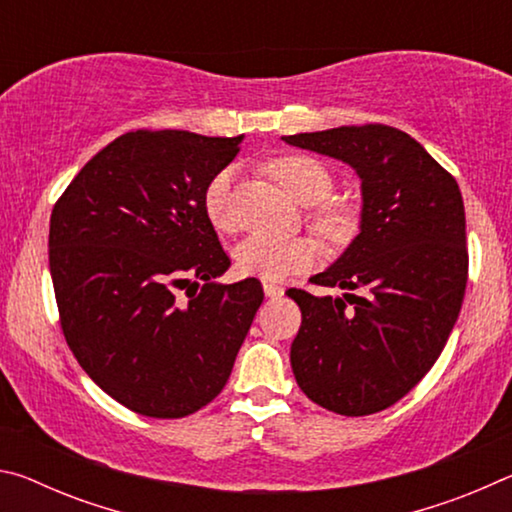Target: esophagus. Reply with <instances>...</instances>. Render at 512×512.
<instances>
[{
  "label": "esophagus",
  "mask_w": 512,
  "mask_h": 512,
  "mask_svg": "<svg viewBox=\"0 0 512 512\" xmlns=\"http://www.w3.org/2000/svg\"><path fill=\"white\" fill-rule=\"evenodd\" d=\"M264 293L268 298H282L284 296V289L277 287V284L271 282H264Z\"/></svg>",
  "instance_id": "1"
}]
</instances>
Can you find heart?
<instances>
[{
  "instance_id": "b5f03b06",
  "label": "heart",
  "mask_w": 512,
  "mask_h": 512,
  "mask_svg": "<svg viewBox=\"0 0 512 512\" xmlns=\"http://www.w3.org/2000/svg\"><path fill=\"white\" fill-rule=\"evenodd\" d=\"M266 173L291 198L302 205H316L332 194L334 178L323 162L311 155H284L266 164ZM230 185L232 169L214 173L203 192V210L212 228L221 232L235 230V219L230 212ZM316 228L332 241H345L357 228V214L343 203H325L314 214ZM320 257V244L314 237L271 239L248 237L235 248L237 271L262 277L268 282L287 280L291 275L305 273Z\"/></svg>"
}]
</instances>
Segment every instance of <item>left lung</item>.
<instances>
[{
	"label": "left lung",
	"mask_w": 512,
	"mask_h": 512,
	"mask_svg": "<svg viewBox=\"0 0 512 512\" xmlns=\"http://www.w3.org/2000/svg\"><path fill=\"white\" fill-rule=\"evenodd\" d=\"M350 164L361 180L359 235L311 277L359 296L289 289L302 325L291 368L311 402L370 415L411 391L443 352L467 282L465 210L456 180L393 126H341L282 137Z\"/></svg>",
	"instance_id": "obj_1"
}]
</instances>
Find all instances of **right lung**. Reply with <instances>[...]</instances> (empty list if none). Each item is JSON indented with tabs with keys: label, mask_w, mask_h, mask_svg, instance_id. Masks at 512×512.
I'll use <instances>...</instances> for the list:
<instances>
[{
	"label": "right lung",
	"mask_w": 512,
	"mask_h": 512,
	"mask_svg": "<svg viewBox=\"0 0 512 512\" xmlns=\"http://www.w3.org/2000/svg\"><path fill=\"white\" fill-rule=\"evenodd\" d=\"M239 137L135 131L79 171L49 221V271L65 341L112 400L185 418L223 391L259 305L203 210ZM176 288H187L185 299Z\"/></svg>",
	"instance_id": "right-lung-1"
}]
</instances>
